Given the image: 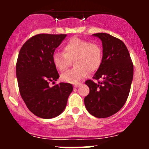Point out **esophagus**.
I'll return each mask as SVG.
<instances>
[{"instance_id": "34e87169", "label": "esophagus", "mask_w": 149, "mask_h": 149, "mask_svg": "<svg viewBox=\"0 0 149 149\" xmlns=\"http://www.w3.org/2000/svg\"><path fill=\"white\" fill-rule=\"evenodd\" d=\"M79 85H80V84H79V83H78V84H74V85H73V86H74V87H76H76H78V86H79Z\"/></svg>"}]
</instances>
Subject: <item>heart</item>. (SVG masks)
Listing matches in <instances>:
<instances>
[{
    "instance_id": "1",
    "label": "heart",
    "mask_w": 149,
    "mask_h": 149,
    "mask_svg": "<svg viewBox=\"0 0 149 149\" xmlns=\"http://www.w3.org/2000/svg\"><path fill=\"white\" fill-rule=\"evenodd\" d=\"M63 53L55 52L52 62L56 69L63 72L71 62L75 68L61 75L63 81L77 84L88 73H94L100 68L102 62L103 51L100 45L79 37H73L63 47Z\"/></svg>"
}]
</instances>
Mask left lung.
Returning <instances> with one entry per match:
<instances>
[{
	"instance_id": "left-lung-1",
	"label": "left lung",
	"mask_w": 149,
	"mask_h": 149,
	"mask_svg": "<svg viewBox=\"0 0 149 149\" xmlns=\"http://www.w3.org/2000/svg\"><path fill=\"white\" fill-rule=\"evenodd\" d=\"M93 35L102 40L103 58L93 76L98 83L86 81L90 91L84 104L91 115L105 118L117 113L127 101L133 78V64L122 40L107 33Z\"/></svg>"
}]
</instances>
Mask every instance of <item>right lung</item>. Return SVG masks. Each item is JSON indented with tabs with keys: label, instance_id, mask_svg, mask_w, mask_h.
Masks as SVG:
<instances>
[{
	"label": "right lung",
	"instance_id": "add662e5",
	"mask_svg": "<svg viewBox=\"0 0 149 149\" xmlns=\"http://www.w3.org/2000/svg\"><path fill=\"white\" fill-rule=\"evenodd\" d=\"M66 34H39L29 38L19 51L16 77L19 92L26 107L34 115L44 119L53 118L65 109L73 91L68 83H55L59 74L52 62L55 49Z\"/></svg>",
	"mask_w": 149,
	"mask_h": 149
}]
</instances>
